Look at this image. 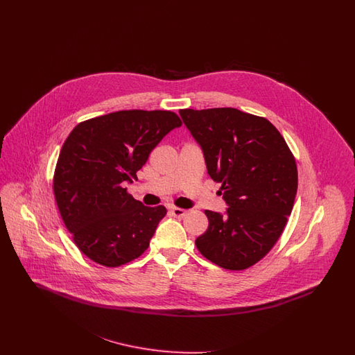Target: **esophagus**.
<instances>
[{
  "label": "esophagus",
  "instance_id": "34e87169",
  "mask_svg": "<svg viewBox=\"0 0 355 355\" xmlns=\"http://www.w3.org/2000/svg\"><path fill=\"white\" fill-rule=\"evenodd\" d=\"M170 213H171V216L175 217V218H184L187 211H186L185 209H181V207H171V209H170Z\"/></svg>",
  "mask_w": 355,
  "mask_h": 355
}]
</instances>
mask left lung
<instances>
[{
  "label": "left lung",
  "mask_w": 355,
  "mask_h": 355,
  "mask_svg": "<svg viewBox=\"0 0 355 355\" xmlns=\"http://www.w3.org/2000/svg\"><path fill=\"white\" fill-rule=\"evenodd\" d=\"M180 116L229 206L225 214L205 210L209 227L196 239L197 249L223 269H248L285 229L298 187L295 159L263 117L234 107L182 109Z\"/></svg>",
  "instance_id": "8db88e82"
}]
</instances>
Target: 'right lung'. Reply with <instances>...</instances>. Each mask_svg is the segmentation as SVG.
Segmentation results:
<instances>
[{"instance_id":"right-lung-1","label":"right lung","mask_w":355,"mask_h":355,"mask_svg":"<svg viewBox=\"0 0 355 355\" xmlns=\"http://www.w3.org/2000/svg\"><path fill=\"white\" fill-rule=\"evenodd\" d=\"M181 125L168 110H121L84 121L69 135L53 190L74 243L92 261L117 268L149 248L166 209L144 206L123 185L137 181L153 149Z\"/></svg>"}]
</instances>
